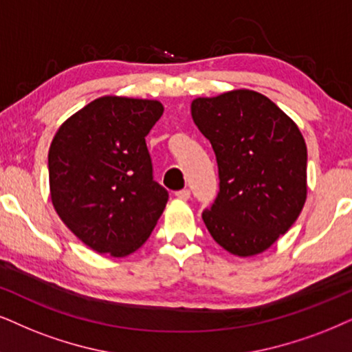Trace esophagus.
<instances>
[{"mask_svg":"<svg viewBox=\"0 0 352 352\" xmlns=\"http://www.w3.org/2000/svg\"><path fill=\"white\" fill-rule=\"evenodd\" d=\"M175 197L179 198V199H184V201H186V199H190V190L188 188H184V190L177 191Z\"/></svg>","mask_w":352,"mask_h":352,"instance_id":"34e87169","label":"esophagus"}]
</instances>
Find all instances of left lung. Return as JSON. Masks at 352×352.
Returning a JSON list of instances; mask_svg holds the SVG:
<instances>
[{
	"label": "left lung",
	"mask_w": 352,
	"mask_h": 352,
	"mask_svg": "<svg viewBox=\"0 0 352 352\" xmlns=\"http://www.w3.org/2000/svg\"><path fill=\"white\" fill-rule=\"evenodd\" d=\"M191 117L216 154L219 191L203 211L209 234L237 256L270 248L307 198V146L297 124L248 89L191 102Z\"/></svg>",
	"instance_id": "1"
}]
</instances>
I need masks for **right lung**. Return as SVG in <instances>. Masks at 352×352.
<instances>
[{
  "label": "right lung",
  "instance_id": "add662e5",
  "mask_svg": "<svg viewBox=\"0 0 352 352\" xmlns=\"http://www.w3.org/2000/svg\"><path fill=\"white\" fill-rule=\"evenodd\" d=\"M162 112L157 100L100 97L66 120L53 138V206L92 250L126 256L157 224L168 193L154 180L146 136Z\"/></svg>",
  "mask_w": 352,
  "mask_h": 352
}]
</instances>
